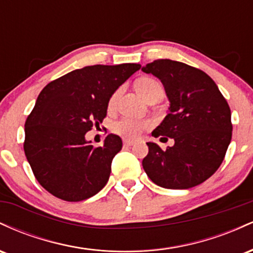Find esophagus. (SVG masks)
<instances>
[{
	"label": "esophagus",
	"instance_id": "34e87169",
	"mask_svg": "<svg viewBox=\"0 0 253 253\" xmlns=\"http://www.w3.org/2000/svg\"><path fill=\"white\" fill-rule=\"evenodd\" d=\"M135 144V141L133 140H128V139H126V140H124V145L125 146H133V145Z\"/></svg>",
	"mask_w": 253,
	"mask_h": 253
}]
</instances>
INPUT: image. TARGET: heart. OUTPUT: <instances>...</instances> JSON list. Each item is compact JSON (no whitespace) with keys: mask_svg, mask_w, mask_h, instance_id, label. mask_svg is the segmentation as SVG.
I'll return each instance as SVG.
<instances>
[{"mask_svg":"<svg viewBox=\"0 0 253 253\" xmlns=\"http://www.w3.org/2000/svg\"><path fill=\"white\" fill-rule=\"evenodd\" d=\"M136 89L139 94L144 98H147L150 95L155 94L157 91H163V86L158 81L151 77H144L136 82ZM120 94V90H117L114 94L109 98V107H113L117 102L118 95ZM152 126V123L149 119H133V118H123L120 120L115 121L113 124L112 129L117 134L125 136L128 139H135L141 135V133L145 132Z\"/></svg>","mask_w":253,"mask_h":253,"instance_id":"1","label":"heart"}]
</instances>
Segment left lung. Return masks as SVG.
Listing matches in <instances>:
<instances>
[{"instance_id": "left-lung-1", "label": "left lung", "mask_w": 253, "mask_h": 253, "mask_svg": "<svg viewBox=\"0 0 253 253\" xmlns=\"http://www.w3.org/2000/svg\"><path fill=\"white\" fill-rule=\"evenodd\" d=\"M141 70L161 80L170 101L169 114L152 135L175 140L167 150L147 143L145 172L167 189L196 187L219 169L231 143L227 101L206 72L184 63L157 59Z\"/></svg>"}]
</instances>
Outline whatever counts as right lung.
I'll use <instances>...</instances> for the list:
<instances>
[{
  "label": "right lung",
  "mask_w": 253,
  "mask_h": 253,
  "mask_svg": "<svg viewBox=\"0 0 253 253\" xmlns=\"http://www.w3.org/2000/svg\"><path fill=\"white\" fill-rule=\"evenodd\" d=\"M140 68L130 63L85 66L42 90L26 120L24 150L43 189L78 202L107 184L121 138L108 134L103 146L95 147L84 135L102 124L110 96Z\"/></svg>",
  "instance_id": "add662e5"
}]
</instances>
